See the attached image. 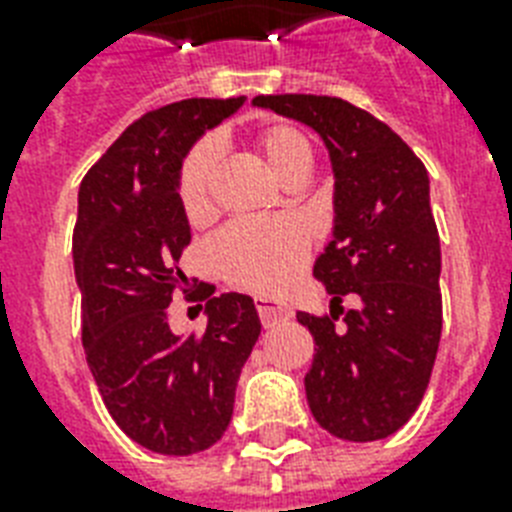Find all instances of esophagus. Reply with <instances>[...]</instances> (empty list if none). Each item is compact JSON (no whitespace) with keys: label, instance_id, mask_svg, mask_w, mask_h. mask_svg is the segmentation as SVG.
<instances>
[{"label":"esophagus","instance_id":"1","mask_svg":"<svg viewBox=\"0 0 512 512\" xmlns=\"http://www.w3.org/2000/svg\"><path fill=\"white\" fill-rule=\"evenodd\" d=\"M255 305L257 313H260V321H263V327H273V324H279V321L292 319V308L284 303H276V300H268V297H257Z\"/></svg>","mask_w":512,"mask_h":512}]
</instances>
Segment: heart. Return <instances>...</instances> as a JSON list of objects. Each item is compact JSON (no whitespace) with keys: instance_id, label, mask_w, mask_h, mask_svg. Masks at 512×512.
Wrapping results in <instances>:
<instances>
[{"instance_id":"1","label":"heart","mask_w":512,"mask_h":512,"mask_svg":"<svg viewBox=\"0 0 512 512\" xmlns=\"http://www.w3.org/2000/svg\"><path fill=\"white\" fill-rule=\"evenodd\" d=\"M252 146L271 175L295 188L308 177L313 146L308 135L292 122L257 127ZM220 148L201 140L188 151L177 175V199L191 225L207 223L215 212V180ZM311 252L308 233L292 220H239L217 233L212 241V263L228 284L257 295H276L295 281Z\"/></svg>"}]
</instances>
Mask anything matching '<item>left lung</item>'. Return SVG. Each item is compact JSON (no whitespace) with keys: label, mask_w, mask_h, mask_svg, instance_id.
Segmentation results:
<instances>
[{"label":"left lung","mask_w":512,"mask_h":512,"mask_svg":"<svg viewBox=\"0 0 512 512\" xmlns=\"http://www.w3.org/2000/svg\"><path fill=\"white\" fill-rule=\"evenodd\" d=\"M252 103L313 127L335 167V236L313 265L332 308L297 313L316 340L308 406L342 441L388 438L428 390L444 321L428 170L388 124L348 100L257 95ZM345 294L359 297L353 312L341 308Z\"/></svg>","instance_id":"8db88e82"}]
</instances>
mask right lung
Returning a JSON list of instances; mask_svg holds the SVG:
<instances>
[{"label":"right lung","instance_id":"obj_1","mask_svg":"<svg viewBox=\"0 0 512 512\" xmlns=\"http://www.w3.org/2000/svg\"><path fill=\"white\" fill-rule=\"evenodd\" d=\"M241 103L188 98L148 111L92 164L79 188L74 271L87 364L116 425L156 454L185 457L223 438L239 374L260 337L252 297H212L215 284L204 281L188 292L177 265L191 244L177 199L183 156ZM175 291L208 300L201 333L171 335Z\"/></svg>","mask_w":512,"mask_h":512}]
</instances>
